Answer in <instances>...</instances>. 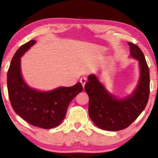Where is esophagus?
I'll return each instance as SVG.
<instances>
[{"label":"esophagus","instance_id":"esophagus-1","mask_svg":"<svg viewBox=\"0 0 158 158\" xmlns=\"http://www.w3.org/2000/svg\"><path fill=\"white\" fill-rule=\"evenodd\" d=\"M80 82H81L83 88H84L85 82H86V78H85V77H82V78H81V79H80Z\"/></svg>","mask_w":158,"mask_h":158}]
</instances>
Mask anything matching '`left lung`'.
<instances>
[{
  "label": "left lung",
  "instance_id": "obj_1",
  "mask_svg": "<svg viewBox=\"0 0 158 158\" xmlns=\"http://www.w3.org/2000/svg\"><path fill=\"white\" fill-rule=\"evenodd\" d=\"M130 58L139 62V79L130 95L118 97L106 89L96 74H89L85 90L89 97V114L96 126L104 130H123L137 119L148 103L150 93L149 69L140 48L127 42Z\"/></svg>",
  "mask_w": 158,
  "mask_h": 158
}]
</instances>
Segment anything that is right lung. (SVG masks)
<instances>
[{
    "label": "right lung",
    "instance_id": "1",
    "mask_svg": "<svg viewBox=\"0 0 158 158\" xmlns=\"http://www.w3.org/2000/svg\"><path fill=\"white\" fill-rule=\"evenodd\" d=\"M36 43L31 40L19 48L7 72V89L14 111L34 126L51 129L65 118L70 102L82 91L80 82L70 87L60 86L42 91L26 84L21 74V58Z\"/></svg>",
    "mask_w": 158,
    "mask_h": 158
}]
</instances>
